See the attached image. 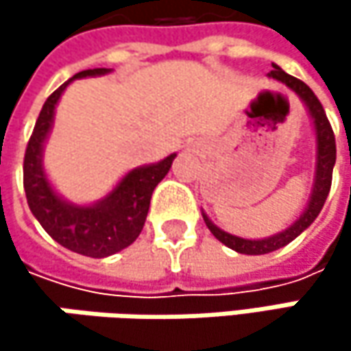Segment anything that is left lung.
<instances>
[{
  "instance_id": "1",
  "label": "left lung",
  "mask_w": 351,
  "mask_h": 351,
  "mask_svg": "<svg viewBox=\"0 0 351 351\" xmlns=\"http://www.w3.org/2000/svg\"><path fill=\"white\" fill-rule=\"evenodd\" d=\"M270 79L287 85L291 91H295L299 95V99L307 107V113L311 117L313 130H315V176H313V186H311V195L309 201L303 209V213L282 232L268 236V238H258V240H247L240 236H232L223 230H219L203 211V219L209 228V232L228 247L247 254V256H260V254H270L278 247H285L291 244L297 236H301L313 221L317 219L319 211L323 209V203L329 195L331 189V175H333V165H335V136L333 130L327 121V115L323 111V106L319 104L315 93L299 79L291 77L289 73H285L278 64H272V71L268 73Z\"/></svg>"
}]
</instances>
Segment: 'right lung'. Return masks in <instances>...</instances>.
Segmentation results:
<instances>
[{
	"mask_svg": "<svg viewBox=\"0 0 351 351\" xmlns=\"http://www.w3.org/2000/svg\"><path fill=\"white\" fill-rule=\"evenodd\" d=\"M107 73H111V69L81 71L44 101L24 156V191L30 211L54 242L89 258H106L136 242L144 228L152 193L171 171L176 156L169 154L160 162L132 169L104 199L89 205L71 203L56 193L44 171L42 158L58 99L75 79L101 77Z\"/></svg>",
	"mask_w": 351,
	"mask_h": 351,
	"instance_id": "obj_1",
	"label": "right lung"
}]
</instances>
